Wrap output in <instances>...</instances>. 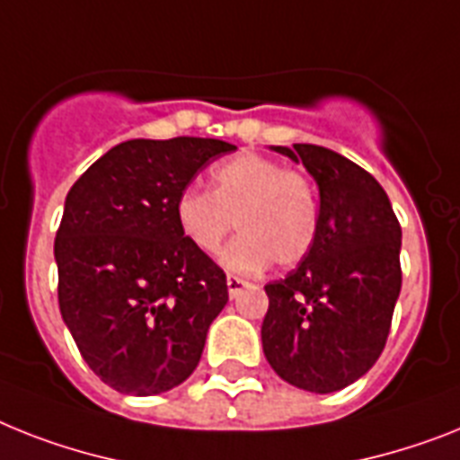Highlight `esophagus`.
Wrapping results in <instances>:
<instances>
[{"label":"esophagus","mask_w":460,"mask_h":460,"mask_svg":"<svg viewBox=\"0 0 460 460\" xmlns=\"http://www.w3.org/2000/svg\"><path fill=\"white\" fill-rule=\"evenodd\" d=\"M249 287H252V284L244 282V279L227 275V294H230V298H237V296H242V291L249 289Z\"/></svg>","instance_id":"esophagus-1"}]
</instances>
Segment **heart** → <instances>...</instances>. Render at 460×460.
I'll return each instance as SVG.
<instances>
[{"label": "heart", "mask_w": 460, "mask_h": 460, "mask_svg": "<svg viewBox=\"0 0 460 460\" xmlns=\"http://www.w3.org/2000/svg\"><path fill=\"white\" fill-rule=\"evenodd\" d=\"M176 226L197 253L214 256L233 227L242 230L223 253L227 270L263 272L298 265L310 253L320 207L303 173L261 155H237L211 171L208 192L185 188L173 202Z\"/></svg>", "instance_id": "obj_1"}]
</instances>
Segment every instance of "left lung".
<instances>
[{
	"label": "left lung",
	"instance_id": "8db88e82",
	"mask_svg": "<svg viewBox=\"0 0 460 460\" xmlns=\"http://www.w3.org/2000/svg\"><path fill=\"white\" fill-rule=\"evenodd\" d=\"M270 150L313 176L320 226L301 265L265 287V359L296 388L336 393L374 367L388 339L402 289V227L378 181L343 155L307 143Z\"/></svg>",
	"mask_w": 460,
	"mask_h": 460
}]
</instances>
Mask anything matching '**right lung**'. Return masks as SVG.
I'll list each match as a JSON object with an SVG mask.
<instances>
[{"label":"right lung","mask_w":460,"mask_h":460,"mask_svg":"<svg viewBox=\"0 0 460 460\" xmlns=\"http://www.w3.org/2000/svg\"><path fill=\"white\" fill-rule=\"evenodd\" d=\"M233 143L134 138L96 159L66 197L53 256L63 322L117 393L176 388L227 303L226 272L181 234L173 202Z\"/></svg>","instance_id":"right-lung-1"}]
</instances>
